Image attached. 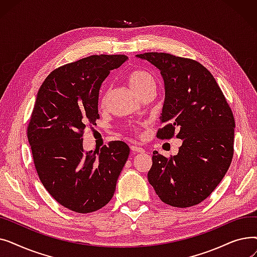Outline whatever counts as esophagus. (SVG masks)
<instances>
[{"mask_svg":"<svg viewBox=\"0 0 257 257\" xmlns=\"http://www.w3.org/2000/svg\"><path fill=\"white\" fill-rule=\"evenodd\" d=\"M130 149L133 151V152H137V153H144L145 152V149H143V148L137 146V145H131L130 146Z\"/></svg>","mask_w":257,"mask_h":257,"instance_id":"34e87169","label":"esophagus"}]
</instances>
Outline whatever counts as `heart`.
<instances>
[{"mask_svg": "<svg viewBox=\"0 0 257 257\" xmlns=\"http://www.w3.org/2000/svg\"><path fill=\"white\" fill-rule=\"evenodd\" d=\"M128 82L131 88L136 91L138 96H141L145 91L155 87V81L153 76L145 71H134L128 75ZM105 101V94L102 98V103Z\"/></svg>", "mask_w": 257, "mask_h": 257, "instance_id": "b5f03b06", "label": "heart"}]
</instances>
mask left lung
Here are the masks:
<instances>
[{"instance_id":"left-lung-1","label":"left lung","mask_w":257,"mask_h":257,"mask_svg":"<svg viewBox=\"0 0 257 257\" xmlns=\"http://www.w3.org/2000/svg\"><path fill=\"white\" fill-rule=\"evenodd\" d=\"M138 57L160 70L166 99L156 138L182 140L177 155L153 152L148 180L160 200L191 207L218 186L233 157L234 117L211 73L196 60L149 52Z\"/></svg>"}]
</instances>
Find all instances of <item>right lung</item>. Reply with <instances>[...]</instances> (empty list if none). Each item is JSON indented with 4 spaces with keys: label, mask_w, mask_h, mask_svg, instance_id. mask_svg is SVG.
<instances>
[{
    "label": "right lung",
    "mask_w": 257,
    "mask_h": 257,
    "mask_svg": "<svg viewBox=\"0 0 257 257\" xmlns=\"http://www.w3.org/2000/svg\"><path fill=\"white\" fill-rule=\"evenodd\" d=\"M126 55H91L51 72L40 86L27 128L34 166L49 194L78 213L96 211L109 202L130 149L109 142L100 152H85L83 133L94 125L99 89Z\"/></svg>",
    "instance_id": "1"
}]
</instances>
